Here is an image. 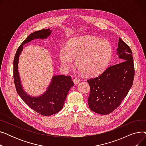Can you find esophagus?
<instances>
[{"instance_id": "34e87169", "label": "esophagus", "mask_w": 146, "mask_h": 146, "mask_svg": "<svg viewBox=\"0 0 146 146\" xmlns=\"http://www.w3.org/2000/svg\"><path fill=\"white\" fill-rule=\"evenodd\" d=\"M73 82H74V83L75 84V85H77V84H78L80 82V80L79 79H78V78L74 79L73 80Z\"/></svg>"}]
</instances>
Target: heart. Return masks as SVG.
<instances>
[{"label": "heart", "mask_w": 146, "mask_h": 146, "mask_svg": "<svg viewBox=\"0 0 146 146\" xmlns=\"http://www.w3.org/2000/svg\"><path fill=\"white\" fill-rule=\"evenodd\" d=\"M112 56V47L106 40L93 35L73 38L66 48L61 50L59 58L61 65L67 68L75 64L80 73L96 76L102 73L108 65Z\"/></svg>", "instance_id": "obj_1"}]
</instances>
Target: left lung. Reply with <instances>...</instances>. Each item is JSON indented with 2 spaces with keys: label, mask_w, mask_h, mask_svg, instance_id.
I'll return each mask as SVG.
<instances>
[{
  "label": "left lung",
  "mask_w": 146,
  "mask_h": 146,
  "mask_svg": "<svg viewBox=\"0 0 146 146\" xmlns=\"http://www.w3.org/2000/svg\"><path fill=\"white\" fill-rule=\"evenodd\" d=\"M116 54L121 63L109 67L97 77L87 80L90 89L88 98L89 108L99 114L106 115L115 110L127 95L133 83V53L120 38Z\"/></svg>",
  "instance_id": "obj_1"
}]
</instances>
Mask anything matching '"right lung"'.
I'll use <instances>...</instances> for the list:
<instances>
[{
  "instance_id": "obj_1",
  "label": "right lung",
  "mask_w": 146,
  "mask_h": 146,
  "mask_svg": "<svg viewBox=\"0 0 146 146\" xmlns=\"http://www.w3.org/2000/svg\"><path fill=\"white\" fill-rule=\"evenodd\" d=\"M50 28L35 31L30 34L18 48L13 60V78L18 94L24 102L35 112L44 116L57 113L63 108L70 89L74 86L70 76H53L47 89L39 96H33L28 94L23 88L18 70L19 57L24 49V45L34 40H45L50 36Z\"/></svg>"
}]
</instances>
